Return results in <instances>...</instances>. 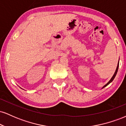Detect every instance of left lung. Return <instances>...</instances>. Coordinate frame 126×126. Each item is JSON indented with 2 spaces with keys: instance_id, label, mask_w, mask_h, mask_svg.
<instances>
[{
  "instance_id": "1",
  "label": "left lung",
  "mask_w": 126,
  "mask_h": 126,
  "mask_svg": "<svg viewBox=\"0 0 126 126\" xmlns=\"http://www.w3.org/2000/svg\"><path fill=\"white\" fill-rule=\"evenodd\" d=\"M118 66H119V62H118V65H117V69H116V70H115V73H114V75H113V76H112V78H111V79H110V81H109V82H108V83H107V84H106V85H105V86H104V87H103V88H104V87H105V86H107V85H109V84H110V83H111V82H112V80H114V78H115V76H116V74H117V71H118Z\"/></svg>"
}]
</instances>
